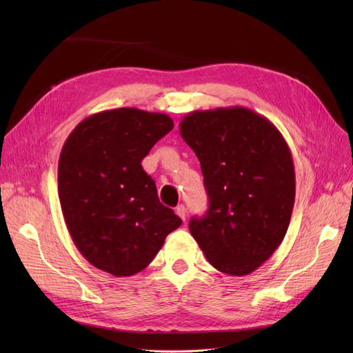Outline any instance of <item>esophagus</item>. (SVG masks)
<instances>
[{
	"label": "esophagus",
	"mask_w": 353,
	"mask_h": 353,
	"mask_svg": "<svg viewBox=\"0 0 353 353\" xmlns=\"http://www.w3.org/2000/svg\"><path fill=\"white\" fill-rule=\"evenodd\" d=\"M175 213H176V215H178L181 219L185 221V218H187V209H185L184 205H178V206L175 208Z\"/></svg>",
	"instance_id": "obj_1"
}]
</instances>
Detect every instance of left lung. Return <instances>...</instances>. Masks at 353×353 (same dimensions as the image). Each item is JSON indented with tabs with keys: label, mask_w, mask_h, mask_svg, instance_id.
Here are the masks:
<instances>
[{
	"label": "left lung",
	"mask_w": 353,
	"mask_h": 353,
	"mask_svg": "<svg viewBox=\"0 0 353 353\" xmlns=\"http://www.w3.org/2000/svg\"><path fill=\"white\" fill-rule=\"evenodd\" d=\"M196 153L209 209L188 227L209 263L241 276L281 244L296 196L290 148L266 117L234 105L188 113L179 123Z\"/></svg>",
	"instance_id": "obj_1"
}]
</instances>
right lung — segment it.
I'll list each match as a JSON object with an SVG mask.
<instances>
[{
	"mask_svg": "<svg viewBox=\"0 0 353 353\" xmlns=\"http://www.w3.org/2000/svg\"><path fill=\"white\" fill-rule=\"evenodd\" d=\"M174 128L165 113L104 110L70 132L59 159V199L70 237L95 268L130 276L147 268L181 221L159 201L141 160Z\"/></svg>",
	"mask_w": 353,
	"mask_h": 353,
	"instance_id": "1",
	"label": "right lung"
}]
</instances>
